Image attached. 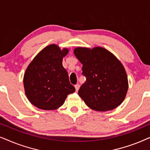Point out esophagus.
Instances as JSON below:
<instances>
[{
    "instance_id": "34e87169",
    "label": "esophagus",
    "mask_w": 150,
    "mask_h": 150,
    "mask_svg": "<svg viewBox=\"0 0 150 150\" xmlns=\"http://www.w3.org/2000/svg\"><path fill=\"white\" fill-rule=\"evenodd\" d=\"M79 87H80V85L79 84H77V85H75V89H76V91H78V90L79 89Z\"/></svg>"
}]
</instances>
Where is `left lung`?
Wrapping results in <instances>:
<instances>
[{"label":"left lung","mask_w":150,"mask_h":150,"mask_svg":"<svg viewBox=\"0 0 150 150\" xmlns=\"http://www.w3.org/2000/svg\"><path fill=\"white\" fill-rule=\"evenodd\" d=\"M75 56L83 64L85 83L79 90L85 103L96 111H108L124 101L128 89L126 71L120 61L102 47H77Z\"/></svg>","instance_id":"left-lung-1"}]
</instances>
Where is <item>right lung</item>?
<instances>
[{
	"label": "right lung",
	"instance_id": "add662e5",
	"mask_svg": "<svg viewBox=\"0 0 150 150\" xmlns=\"http://www.w3.org/2000/svg\"><path fill=\"white\" fill-rule=\"evenodd\" d=\"M68 52V48L61 50L56 44L48 45L28 65L23 79L24 91L29 102L37 108L57 109L67 95L75 91L62 65L63 57Z\"/></svg>",
	"mask_w": 150,
	"mask_h": 150
}]
</instances>
